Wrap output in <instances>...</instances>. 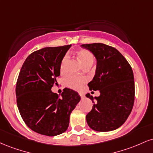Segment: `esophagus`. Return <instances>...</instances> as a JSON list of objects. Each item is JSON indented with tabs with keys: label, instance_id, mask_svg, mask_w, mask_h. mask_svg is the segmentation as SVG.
<instances>
[{
	"label": "esophagus",
	"instance_id": "esophagus-1",
	"mask_svg": "<svg viewBox=\"0 0 153 153\" xmlns=\"http://www.w3.org/2000/svg\"><path fill=\"white\" fill-rule=\"evenodd\" d=\"M79 95H80V96L81 97V99H83V98H85V95L82 94V93H79Z\"/></svg>",
	"mask_w": 153,
	"mask_h": 153
}]
</instances>
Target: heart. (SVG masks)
Returning <instances> with one entry per match:
<instances>
[{
  "mask_svg": "<svg viewBox=\"0 0 153 153\" xmlns=\"http://www.w3.org/2000/svg\"><path fill=\"white\" fill-rule=\"evenodd\" d=\"M78 56L80 62H81L83 65H85L87 63H93V62H94V55H93V54L91 53V52H89L88 50H80L78 52ZM68 55H65L62 59V62H61L60 64V71L62 72L65 71V65L67 62H68ZM85 81H86V78H81V77L78 76H71L67 79L66 82L67 85H68L70 88H71L73 89H75V90H78V89H80V88H81L82 84H83Z\"/></svg>",
  "mask_w": 153,
  "mask_h": 153,
  "instance_id": "heart-1",
  "label": "heart"
}]
</instances>
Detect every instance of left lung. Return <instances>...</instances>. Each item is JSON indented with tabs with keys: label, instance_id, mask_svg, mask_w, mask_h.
<instances>
[{
	"label": "left lung",
	"instance_id": "8db88e82",
	"mask_svg": "<svg viewBox=\"0 0 153 153\" xmlns=\"http://www.w3.org/2000/svg\"><path fill=\"white\" fill-rule=\"evenodd\" d=\"M97 60L96 74L88 84L100 96H85L94 103L86 115L91 129L98 131L114 130L126 122L134 101V75L130 65L114 47L102 43L82 45Z\"/></svg>",
	"mask_w": 153,
	"mask_h": 153
}]
</instances>
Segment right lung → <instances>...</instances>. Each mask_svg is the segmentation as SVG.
<instances>
[{
  "mask_svg": "<svg viewBox=\"0 0 153 153\" xmlns=\"http://www.w3.org/2000/svg\"><path fill=\"white\" fill-rule=\"evenodd\" d=\"M71 45L45 47L29 54L19 73L17 106L23 120L31 130L47 136L65 132L70 116L80 101L76 91L63 89L61 97L51 89L60 75V64Z\"/></svg>",
  "mask_w": 153,
  "mask_h": 153,
  "instance_id": "add662e5",
  "label": "right lung"
}]
</instances>
